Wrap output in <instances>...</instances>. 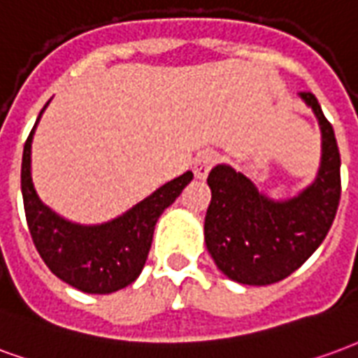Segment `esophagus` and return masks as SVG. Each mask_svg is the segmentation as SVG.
Returning <instances> with one entry per match:
<instances>
[{
  "label": "esophagus",
  "instance_id": "esophagus-1",
  "mask_svg": "<svg viewBox=\"0 0 358 358\" xmlns=\"http://www.w3.org/2000/svg\"><path fill=\"white\" fill-rule=\"evenodd\" d=\"M215 162H217V152H213V150H206V152H200L194 158V176L198 179H206L208 173L211 171V168L215 166Z\"/></svg>",
  "mask_w": 358,
  "mask_h": 358
}]
</instances>
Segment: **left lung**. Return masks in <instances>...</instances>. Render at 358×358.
<instances>
[{
    "mask_svg": "<svg viewBox=\"0 0 358 358\" xmlns=\"http://www.w3.org/2000/svg\"><path fill=\"white\" fill-rule=\"evenodd\" d=\"M322 129L317 181L288 202H271L229 166L210 171L211 202L204 234L213 262L231 280L267 286L284 280L317 250L336 217L341 196L340 148L317 96L299 93Z\"/></svg>",
    "mask_w": 358,
    "mask_h": 358,
    "instance_id": "8db88e82",
    "label": "left lung"
}]
</instances>
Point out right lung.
Returning a JSON list of instances; mask_svg holds the SVG:
<instances>
[{
	"label": "right lung",
	"mask_w": 358,
	"mask_h": 358,
	"mask_svg": "<svg viewBox=\"0 0 358 358\" xmlns=\"http://www.w3.org/2000/svg\"><path fill=\"white\" fill-rule=\"evenodd\" d=\"M34 129L36 125L24 143L20 187L26 223L41 259L53 275L85 294H112L129 286L145 267L162 211L176 202L194 176L182 173L110 223L72 225L41 204L34 190L30 176Z\"/></svg>",
	"instance_id": "add662e5"
}]
</instances>
